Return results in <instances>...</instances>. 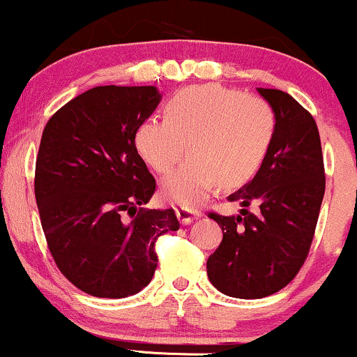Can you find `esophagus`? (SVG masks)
<instances>
[{
	"mask_svg": "<svg viewBox=\"0 0 357 357\" xmlns=\"http://www.w3.org/2000/svg\"><path fill=\"white\" fill-rule=\"evenodd\" d=\"M176 215H178L179 222L185 223V225H188V223H191L195 220V218H198L199 215H202V211L197 210V208H190V206H178L176 208Z\"/></svg>",
	"mask_w": 357,
	"mask_h": 357,
	"instance_id": "obj_1",
	"label": "esophagus"
}]
</instances>
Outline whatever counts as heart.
<instances>
[{"label":"heart","mask_w":357,"mask_h":357,"mask_svg":"<svg viewBox=\"0 0 357 357\" xmlns=\"http://www.w3.org/2000/svg\"><path fill=\"white\" fill-rule=\"evenodd\" d=\"M164 116L137 128L135 147L160 174L188 151L190 159L162 183L164 198L183 205H197L218 183L232 188L248 181L268 154L276 127L268 101L213 83L176 93Z\"/></svg>","instance_id":"1"}]
</instances>
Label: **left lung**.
Instances as JSON below:
<instances>
[{
	"instance_id": "left-lung-1",
	"label": "left lung",
	"mask_w": 357,
	"mask_h": 357,
	"mask_svg": "<svg viewBox=\"0 0 357 357\" xmlns=\"http://www.w3.org/2000/svg\"><path fill=\"white\" fill-rule=\"evenodd\" d=\"M271 105L276 127L259 171L229 197L241 213H208L223 238L206 261L218 291L234 298H264L284 288L310 250L325 193L319 128L295 98L280 89L257 88ZM256 204L254 214L247 206Z\"/></svg>"
}]
</instances>
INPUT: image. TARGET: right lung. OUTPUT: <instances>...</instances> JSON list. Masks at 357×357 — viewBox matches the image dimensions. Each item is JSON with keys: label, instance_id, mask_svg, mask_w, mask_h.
Returning a JSON list of instances; mask_svg holds the SVG:
<instances>
[{"label": "right lung", "instance_id": "add662e5", "mask_svg": "<svg viewBox=\"0 0 357 357\" xmlns=\"http://www.w3.org/2000/svg\"><path fill=\"white\" fill-rule=\"evenodd\" d=\"M159 103L155 86H96L57 109L42 134L35 199L47 245L70 283L98 298L146 288L155 241L179 229L172 208H142L155 179L135 134Z\"/></svg>", "mask_w": 357, "mask_h": 357}]
</instances>
